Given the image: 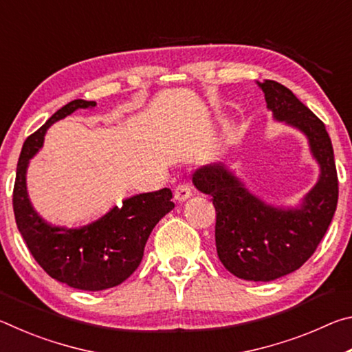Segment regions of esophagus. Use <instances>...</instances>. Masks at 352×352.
Here are the masks:
<instances>
[{
	"instance_id": "34e87169",
	"label": "esophagus",
	"mask_w": 352,
	"mask_h": 352,
	"mask_svg": "<svg viewBox=\"0 0 352 352\" xmlns=\"http://www.w3.org/2000/svg\"><path fill=\"white\" fill-rule=\"evenodd\" d=\"M190 195H192V189H190L189 184L180 183V184H178V186L175 188V192H174L175 200L184 201V200H188V199L190 197Z\"/></svg>"
}]
</instances>
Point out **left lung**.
I'll list each match as a JSON object with an SVG mask.
<instances>
[{
	"mask_svg": "<svg viewBox=\"0 0 352 352\" xmlns=\"http://www.w3.org/2000/svg\"><path fill=\"white\" fill-rule=\"evenodd\" d=\"M258 85L273 118L307 136L321 170L317 184L300 208L284 210L248 192L222 163L195 170L192 183L212 197L216 248L225 269L247 281H273L300 269L315 253L336 212L338 178L324 124L287 87L275 80Z\"/></svg>",
	"mask_w": 352,
	"mask_h": 352,
	"instance_id": "8db88e82",
	"label": "left lung"
}]
</instances>
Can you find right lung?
I'll return each mask as SVG.
<instances>
[{
	"label": "right lung",
	"instance_id": "obj_1",
	"mask_svg": "<svg viewBox=\"0 0 352 352\" xmlns=\"http://www.w3.org/2000/svg\"><path fill=\"white\" fill-rule=\"evenodd\" d=\"M94 105V100H71L28 136L16 164L12 204L19 231L41 269L69 287L98 292L121 284L138 269L155 225L175 205L172 190L163 188L126 199L121 208L80 228L52 226L35 212L26 189L29 160L43 146L47 127L77 109Z\"/></svg>",
	"mask_w": 352,
	"mask_h": 352
}]
</instances>
